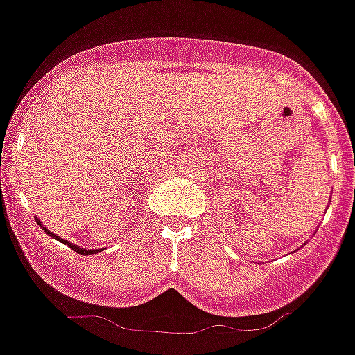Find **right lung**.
Segmentation results:
<instances>
[{"instance_id":"obj_1","label":"right lung","mask_w":355,"mask_h":355,"mask_svg":"<svg viewBox=\"0 0 355 355\" xmlns=\"http://www.w3.org/2000/svg\"><path fill=\"white\" fill-rule=\"evenodd\" d=\"M35 220H37V224H39V225H40V227H42V229H44V233H48V234H49V236H51V238H55V240L62 241V243H64V245L71 247V249H72V250H76V252H78V254H83V256H92V254H97V252H101V250H103V249H85V247H83V249H81V247L74 245V243H71V241L64 240V238H60V236H56V234H55V233H51V231H49V229H46V227H44V225H42V224H40V220H39V218H35Z\"/></svg>"}]
</instances>
